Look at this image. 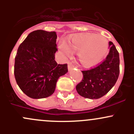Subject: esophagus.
<instances>
[{"label": "esophagus", "instance_id": "34e87169", "mask_svg": "<svg viewBox=\"0 0 134 134\" xmlns=\"http://www.w3.org/2000/svg\"><path fill=\"white\" fill-rule=\"evenodd\" d=\"M74 67H75V66H74L73 63H72L71 62H69V63H68V69H69V70L70 71V70H71L72 69H73Z\"/></svg>", "mask_w": 134, "mask_h": 134}]
</instances>
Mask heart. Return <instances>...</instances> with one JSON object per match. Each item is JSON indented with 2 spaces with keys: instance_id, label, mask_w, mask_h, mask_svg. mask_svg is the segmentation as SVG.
I'll return each mask as SVG.
<instances>
[{
  "instance_id": "heart-1",
  "label": "heart",
  "mask_w": 134,
  "mask_h": 134,
  "mask_svg": "<svg viewBox=\"0 0 134 134\" xmlns=\"http://www.w3.org/2000/svg\"><path fill=\"white\" fill-rule=\"evenodd\" d=\"M59 48L68 56L71 54L70 49L78 52L80 63L85 67H90L97 65L104 58L108 48V41L101 35H76L69 41V47L62 43Z\"/></svg>"
}]
</instances>
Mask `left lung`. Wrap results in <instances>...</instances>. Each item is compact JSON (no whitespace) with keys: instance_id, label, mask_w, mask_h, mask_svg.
Returning a JSON list of instances; mask_svg holds the SVG:
<instances>
[{"instance_id":"left-lung-1","label":"left lung","mask_w":134,"mask_h":134,"mask_svg":"<svg viewBox=\"0 0 134 134\" xmlns=\"http://www.w3.org/2000/svg\"><path fill=\"white\" fill-rule=\"evenodd\" d=\"M109 51L104 60L96 67L82 71L83 78L76 85L80 95L90 99H98L113 87L119 75V54L115 46L109 42Z\"/></svg>"}]
</instances>
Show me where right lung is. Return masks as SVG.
Wrapping results in <instances>:
<instances>
[{
  "label": "right lung",
  "mask_w": 134,
  "mask_h": 134,
  "mask_svg": "<svg viewBox=\"0 0 134 134\" xmlns=\"http://www.w3.org/2000/svg\"><path fill=\"white\" fill-rule=\"evenodd\" d=\"M56 32L37 30L31 32L19 47L15 58L14 75L22 91L32 98L52 95L67 64H58Z\"/></svg>",
  "instance_id": "1"
}]
</instances>
